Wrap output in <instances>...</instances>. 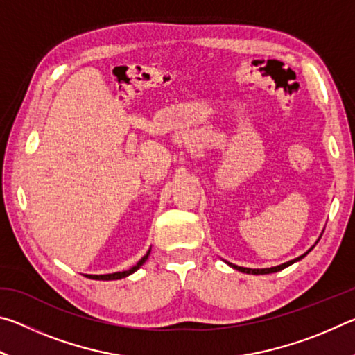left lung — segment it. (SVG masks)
<instances>
[{
  "instance_id": "8db88e82",
  "label": "left lung",
  "mask_w": 355,
  "mask_h": 355,
  "mask_svg": "<svg viewBox=\"0 0 355 355\" xmlns=\"http://www.w3.org/2000/svg\"><path fill=\"white\" fill-rule=\"evenodd\" d=\"M318 241H320V238H318ZM311 249H313V248H311ZM311 249H309L307 252H305L304 255H300V257H297V258H294V260H290V261H286V263H284V264H279V266H274V268H264V269H250V268L236 266V264H233V263H228V264H230V266H232L233 269H236V271H241V272H244V274H254V275H260V274H271V272H279V271H282V269H285V268L290 266V264L296 263V261H299V260H302V258H304L305 255H307Z\"/></svg>"
}]
</instances>
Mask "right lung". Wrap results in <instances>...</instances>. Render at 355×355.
Here are the masks:
<instances>
[{
    "label": "right lung",
    "mask_w": 355,
    "mask_h": 355,
    "mask_svg": "<svg viewBox=\"0 0 355 355\" xmlns=\"http://www.w3.org/2000/svg\"><path fill=\"white\" fill-rule=\"evenodd\" d=\"M148 255H150V250L147 252L146 255H144L139 261H137L133 268L131 269H128V271H122V272H114V274H105V275H89V274H86V277H89V279H94V280H117V279H123V277H128L130 274H133V272H136L137 269H139L144 263H146V260L148 258Z\"/></svg>",
    "instance_id": "add662e5"
}]
</instances>
